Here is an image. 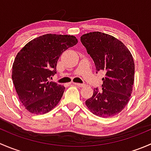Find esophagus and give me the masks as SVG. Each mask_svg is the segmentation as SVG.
<instances>
[{
  "instance_id": "obj_1",
  "label": "esophagus",
  "mask_w": 151,
  "mask_h": 151,
  "mask_svg": "<svg viewBox=\"0 0 151 151\" xmlns=\"http://www.w3.org/2000/svg\"><path fill=\"white\" fill-rule=\"evenodd\" d=\"M74 85H77V87H80V88H83V87L85 86V84H80V83H74Z\"/></svg>"
}]
</instances>
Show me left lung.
Segmentation results:
<instances>
[{"label": "left lung", "instance_id": "8db88e82", "mask_svg": "<svg viewBox=\"0 0 151 151\" xmlns=\"http://www.w3.org/2000/svg\"><path fill=\"white\" fill-rule=\"evenodd\" d=\"M80 39L96 70L105 72L102 91L94 88L85 105L97 116H115L128 104L133 90L134 61L132 53L121 41L101 32H90Z\"/></svg>", "mask_w": 151, "mask_h": 151}]
</instances>
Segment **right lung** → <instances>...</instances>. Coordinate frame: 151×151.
I'll list each match as a JSON object with an SVG mask.
<instances>
[{
    "label": "right lung",
    "instance_id": "1",
    "mask_svg": "<svg viewBox=\"0 0 151 151\" xmlns=\"http://www.w3.org/2000/svg\"><path fill=\"white\" fill-rule=\"evenodd\" d=\"M77 42L74 36L48 33L29 42L17 53L12 80L19 101L30 113L45 114L59 103L65 88L49 80L56 73L62 53Z\"/></svg>",
    "mask_w": 151,
    "mask_h": 151
}]
</instances>
